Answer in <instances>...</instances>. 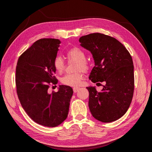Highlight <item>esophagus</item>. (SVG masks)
I'll use <instances>...</instances> for the list:
<instances>
[{"label": "esophagus", "mask_w": 152, "mask_h": 152, "mask_svg": "<svg viewBox=\"0 0 152 152\" xmlns=\"http://www.w3.org/2000/svg\"><path fill=\"white\" fill-rule=\"evenodd\" d=\"M73 92H74V93H77L78 91L79 90V87H73Z\"/></svg>", "instance_id": "34e87169"}]
</instances>
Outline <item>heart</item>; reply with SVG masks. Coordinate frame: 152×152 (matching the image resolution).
I'll return each mask as SVG.
<instances>
[{"instance_id": "obj_1", "label": "heart", "mask_w": 152, "mask_h": 152, "mask_svg": "<svg viewBox=\"0 0 152 152\" xmlns=\"http://www.w3.org/2000/svg\"><path fill=\"white\" fill-rule=\"evenodd\" d=\"M66 58L69 61H77V70H86L88 65L86 61V55L82 49L75 48L68 50L66 53ZM53 65L56 71L61 73L65 70V64L63 58L60 56H57L54 58ZM83 79V75L81 73H75L72 74H66L61 79V82L68 86L77 87L79 86L82 80Z\"/></svg>"}]
</instances>
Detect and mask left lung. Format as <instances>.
Masks as SVG:
<instances>
[{
    "mask_svg": "<svg viewBox=\"0 0 152 152\" xmlns=\"http://www.w3.org/2000/svg\"><path fill=\"white\" fill-rule=\"evenodd\" d=\"M79 42L91 53L94 61L89 79L94 83H106L101 92L95 87H86L92 115L102 122L115 121L127 111L134 93V66L131 54L116 39L103 34L82 36Z\"/></svg>",
    "mask_w": 152,
    "mask_h": 152,
    "instance_id": "1",
    "label": "left lung"
}]
</instances>
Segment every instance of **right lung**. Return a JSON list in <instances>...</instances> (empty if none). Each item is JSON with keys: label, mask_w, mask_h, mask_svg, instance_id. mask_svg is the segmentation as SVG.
Segmentation results:
<instances>
[{"label": "right lung", "mask_w": 152, "mask_h": 152, "mask_svg": "<svg viewBox=\"0 0 152 152\" xmlns=\"http://www.w3.org/2000/svg\"><path fill=\"white\" fill-rule=\"evenodd\" d=\"M60 40L42 39L37 40L18 59L16 85L18 98L28 115L45 127L59 126L67 118L72 87L61 85L56 93H48L49 84H56L53 65Z\"/></svg>", "instance_id": "obj_1"}]
</instances>
